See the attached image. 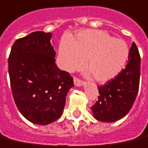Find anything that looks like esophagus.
I'll list each match as a JSON object with an SVG mask.
<instances>
[{
	"label": "esophagus",
	"instance_id": "esophagus-1",
	"mask_svg": "<svg viewBox=\"0 0 148 148\" xmlns=\"http://www.w3.org/2000/svg\"><path fill=\"white\" fill-rule=\"evenodd\" d=\"M74 83L75 86H81V85H84V82L82 81L77 77H74Z\"/></svg>",
	"mask_w": 148,
	"mask_h": 148
}]
</instances>
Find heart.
I'll list each match as a JSON object with an SVG mask.
<instances>
[{"label":"heart","instance_id":"heart-1","mask_svg":"<svg viewBox=\"0 0 148 148\" xmlns=\"http://www.w3.org/2000/svg\"><path fill=\"white\" fill-rule=\"evenodd\" d=\"M59 52L61 65L69 72L82 68L87 59V69L99 83L117 77L130 57V48L125 40L98 29L83 30L73 41L63 40Z\"/></svg>","mask_w":148,"mask_h":148}]
</instances>
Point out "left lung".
Wrapping results in <instances>:
<instances>
[{
    "label": "left lung",
    "mask_w": 148,
    "mask_h": 148,
    "mask_svg": "<svg viewBox=\"0 0 148 148\" xmlns=\"http://www.w3.org/2000/svg\"><path fill=\"white\" fill-rule=\"evenodd\" d=\"M140 77V56L133 42L123 71L104 85L98 86V100L91 108L94 118L103 122H112L126 115L138 93Z\"/></svg>",
    "instance_id": "1"
}]
</instances>
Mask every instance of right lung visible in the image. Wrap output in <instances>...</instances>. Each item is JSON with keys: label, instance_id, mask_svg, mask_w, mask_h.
Masks as SVG:
<instances>
[{"label": "right lung", "instance_id": "1", "mask_svg": "<svg viewBox=\"0 0 148 148\" xmlns=\"http://www.w3.org/2000/svg\"><path fill=\"white\" fill-rule=\"evenodd\" d=\"M52 34L36 31L13 44L8 57L12 96L20 113L38 125L52 123L63 114L66 97L74 86L68 72L56 64Z\"/></svg>", "mask_w": 148, "mask_h": 148}]
</instances>
